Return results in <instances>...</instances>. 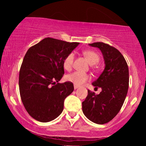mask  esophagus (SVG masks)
I'll list each match as a JSON object with an SVG mask.
<instances>
[{
  "label": "esophagus",
  "instance_id": "1",
  "mask_svg": "<svg viewBox=\"0 0 146 146\" xmlns=\"http://www.w3.org/2000/svg\"><path fill=\"white\" fill-rule=\"evenodd\" d=\"M78 86H76V85H74V88H75V89H77V88H78Z\"/></svg>",
  "mask_w": 146,
  "mask_h": 146
}]
</instances>
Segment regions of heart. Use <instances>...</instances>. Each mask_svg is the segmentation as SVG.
I'll return each mask as SVG.
<instances>
[{
    "mask_svg": "<svg viewBox=\"0 0 146 146\" xmlns=\"http://www.w3.org/2000/svg\"><path fill=\"white\" fill-rule=\"evenodd\" d=\"M82 53L90 64H95L100 61L99 54L93 50H85ZM74 57L75 56L73 53H70L65 57L63 61V67L65 70L66 71L71 70L73 65V62H74ZM90 78V75L88 73L80 71H75L66 76V80L68 82L73 83L76 86H81L84 84L87 81H88Z\"/></svg>",
    "mask_w": 146,
    "mask_h": 146,
    "instance_id": "obj_1",
    "label": "heart"
}]
</instances>
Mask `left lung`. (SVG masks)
<instances>
[{
    "label": "left lung",
    "instance_id": "obj_1",
    "mask_svg": "<svg viewBox=\"0 0 146 146\" xmlns=\"http://www.w3.org/2000/svg\"><path fill=\"white\" fill-rule=\"evenodd\" d=\"M90 46L101 50L105 60V68L93 82L102 92L95 95L88 90L82 102L83 113L88 119L98 124L108 123L121 110L129 86L128 66L123 55L116 48L104 42H94Z\"/></svg>",
    "mask_w": 146,
    "mask_h": 146
}]
</instances>
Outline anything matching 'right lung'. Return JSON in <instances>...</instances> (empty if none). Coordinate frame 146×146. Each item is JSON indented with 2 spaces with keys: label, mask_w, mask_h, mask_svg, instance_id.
I'll use <instances>...</instances> for the list:
<instances>
[{
  "label": "right lung",
  "mask_w": 146,
  "mask_h": 146,
  "mask_svg": "<svg viewBox=\"0 0 146 146\" xmlns=\"http://www.w3.org/2000/svg\"><path fill=\"white\" fill-rule=\"evenodd\" d=\"M79 44L46 38L27 51L19 72L20 95L37 121H51L62 112L65 98L74 90L70 82L58 83L64 73L63 61Z\"/></svg>",
  "instance_id": "1"
}]
</instances>
